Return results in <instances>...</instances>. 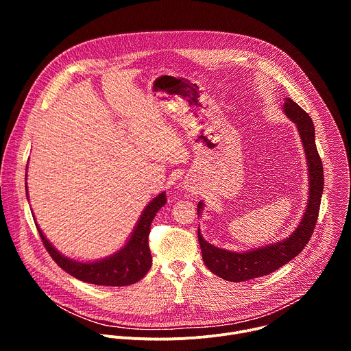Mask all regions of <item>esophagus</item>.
<instances>
[{
    "label": "esophagus",
    "instance_id": "1",
    "mask_svg": "<svg viewBox=\"0 0 351 351\" xmlns=\"http://www.w3.org/2000/svg\"><path fill=\"white\" fill-rule=\"evenodd\" d=\"M186 189H187L189 191H193V190H195V187H193V183H190V182H186Z\"/></svg>",
    "mask_w": 351,
    "mask_h": 351
}]
</instances>
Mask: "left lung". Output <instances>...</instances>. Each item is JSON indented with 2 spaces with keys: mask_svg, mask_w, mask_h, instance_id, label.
I'll use <instances>...</instances> for the list:
<instances>
[{
  "mask_svg": "<svg viewBox=\"0 0 351 351\" xmlns=\"http://www.w3.org/2000/svg\"><path fill=\"white\" fill-rule=\"evenodd\" d=\"M283 111L287 118L295 123L307 157L310 197L306 214L295 230L287 239L244 253L228 252V250L210 244L204 240L198 229V243L202 247L204 264L213 274L229 282L256 279L279 269L303 252V248L307 245L315 229L324 191V168L315 145V128L310 115L297 103H294L291 98L285 99ZM203 208L204 204L203 202H199L197 206L198 215L202 214Z\"/></svg>",
  "mask_w": 351,
  "mask_h": 351,
  "instance_id": "8db88e82",
  "label": "left lung"
}]
</instances>
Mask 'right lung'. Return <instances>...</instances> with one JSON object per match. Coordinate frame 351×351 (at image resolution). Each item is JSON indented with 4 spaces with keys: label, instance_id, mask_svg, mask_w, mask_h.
Listing matches in <instances>:
<instances>
[{
    "label": "right lung",
    "instance_id": "right-lung-1",
    "mask_svg": "<svg viewBox=\"0 0 351 351\" xmlns=\"http://www.w3.org/2000/svg\"><path fill=\"white\" fill-rule=\"evenodd\" d=\"M27 191V187H26ZM167 203L165 191L158 194L152 203L144 208L130 239L115 254L94 263H79L64 257L58 250L43 234L36 222L41 241L48 254L65 272L73 278L101 286H128L136 283L152 268V253L148 247L149 226L158 210Z\"/></svg>",
    "mask_w": 351,
    "mask_h": 351
}]
</instances>
